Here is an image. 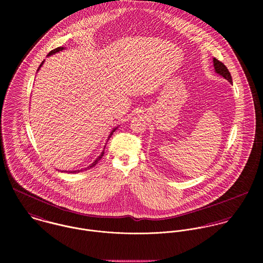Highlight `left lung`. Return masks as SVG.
I'll list each match as a JSON object with an SVG mask.
<instances>
[{
  "label": "left lung",
  "instance_id": "1",
  "mask_svg": "<svg viewBox=\"0 0 263 263\" xmlns=\"http://www.w3.org/2000/svg\"><path fill=\"white\" fill-rule=\"evenodd\" d=\"M213 62H214L215 72H216L218 75L222 76L230 84H233L231 74H230V72H229V70L227 69V67H226L225 65H224L222 62H220V61H218L217 59H215V58H214Z\"/></svg>",
  "mask_w": 263,
  "mask_h": 263
}]
</instances>
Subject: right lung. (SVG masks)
<instances>
[{"label":"right lung","mask_w":263,"mask_h":263,"mask_svg":"<svg viewBox=\"0 0 263 263\" xmlns=\"http://www.w3.org/2000/svg\"><path fill=\"white\" fill-rule=\"evenodd\" d=\"M64 49H66V47H64V46H60V47H58V48H55V49L51 50V51H50V52L47 54V57H50V55H52V54H55V53H58V52H60V51H62V50H64ZM43 63H44V61H42V63H41V64H40V66L38 67L37 72L39 71V70H40V68L42 67ZM117 127H118V126L114 127L112 130L110 132V134H109V136H108L107 140H109V138L112 136L113 133H114L116 129H117ZM104 147H105V146H104ZM104 149H105V148H103L102 153H101V154H100V155H99V156H98V157L95 159V161H94L92 164H90L88 167H86V168H84V169H80V170H79V169H78V170H74V171H66V170H63L62 172H64V171H65V172H69V173H79V172H82V171H84V170H88V169H91V168H92V167H94V166H95V165L98 163V161H99V160H100V159L103 157V155H104Z\"/></svg>","instance_id":"right-lung-1"}]
</instances>
